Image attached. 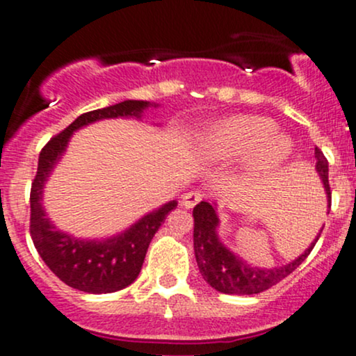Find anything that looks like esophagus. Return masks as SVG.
Returning <instances> with one entry per match:
<instances>
[{
    "mask_svg": "<svg viewBox=\"0 0 356 356\" xmlns=\"http://www.w3.org/2000/svg\"><path fill=\"white\" fill-rule=\"evenodd\" d=\"M202 199H204V194L201 191H191L182 197V206L186 207V209H192V207H194L197 202H201Z\"/></svg>",
    "mask_w": 356,
    "mask_h": 356,
    "instance_id": "1",
    "label": "esophagus"
}]
</instances>
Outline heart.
Masks as SVG:
<instances>
[{
    "label": "heart",
    "mask_w": 356,
    "mask_h": 356,
    "mask_svg": "<svg viewBox=\"0 0 356 356\" xmlns=\"http://www.w3.org/2000/svg\"><path fill=\"white\" fill-rule=\"evenodd\" d=\"M275 130V122L266 117H229L207 129L202 154L212 162L248 157L252 174H268L280 169L293 152V142Z\"/></svg>",
    "instance_id": "1"
}]
</instances>
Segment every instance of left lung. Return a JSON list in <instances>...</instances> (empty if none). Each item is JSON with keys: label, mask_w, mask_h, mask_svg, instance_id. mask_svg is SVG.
Returning <instances> with one entry per match:
<instances>
[{"label": "left lung", "mask_w": 356, "mask_h": 356, "mask_svg": "<svg viewBox=\"0 0 356 356\" xmlns=\"http://www.w3.org/2000/svg\"><path fill=\"white\" fill-rule=\"evenodd\" d=\"M316 170L325 186L326 197L332 202V192L328 184V161L320 149H314ZM194 216V252L199 271L207 284L224 295H257L280 283L286 276L291 275L295 269L308 257L316 244V239L309 244L301 256L281 268H256L241 259L234 252L229 251L219 241L218 226L219 218L216 212V204L206 201L199 202L192 211Z\"/></svg>", "instance_id": "1"}]
</instances>
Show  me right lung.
<instances>
[{"mask_svg": "<svg viewBox=\"0 0 356 356\" xmlns=\"http://www.w3.org/2000/svg\"><path fill=\"white\" fill-rule=\"evenodd\" d=\"M147 107H150L149 102L125 100L110 107L81 113L63 132L50 138V142L40 152L38 170L30 192V234L44 264L65 284L79 291L102 295V293L118 291L132 284L144 264L150 241L165 220L167 214L177 207V202L170 201L157 211L149 212L134 226L113 238L85 241L56 229L47 218V212L42 206L44 182L50 177L53 167L60 161L75 130L102 118H140ZM154 107L157 105L154 104Z\"/></svg>", "mask_w": 356, "mask_h": 356, "instance_id": "right-lung-1", "label": "right lung"}]
</instances>
